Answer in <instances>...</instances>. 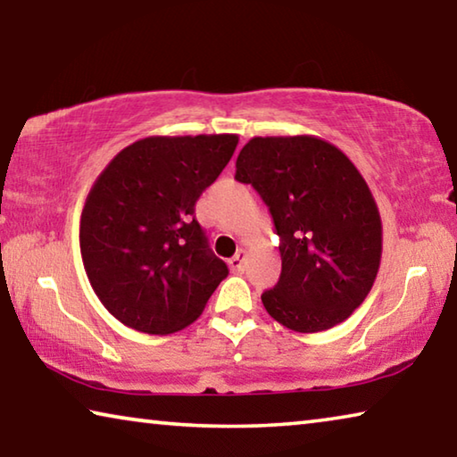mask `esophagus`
<instances>
[{
    "label": "esophagus",
    "instance_id": "esophagus-1",
    "mask_svg": "<svg viewBox=\"0 0 457 457\" xmlns=\"http://www.w3.org/2000/svg\"><path fill=\"white\" fill-rule=\"evenodd\" d=\"M245 258H247L245 250H239V252L236 253V256L228 262L231 272H242V270H244V264H245Z\"/></svg>",
    "mask_w": 457,
    "mask_h": 457
}]
</instances>
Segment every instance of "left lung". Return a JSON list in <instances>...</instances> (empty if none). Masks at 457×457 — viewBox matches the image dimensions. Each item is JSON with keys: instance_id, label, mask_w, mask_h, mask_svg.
<instances>
[{"instance_id": "left-lung-1", "label": "left lung", "mask_w": 457, "mask_h": 457, "mask_svg": "<svg viewBox=\"0 0 457 457\" xmlns=\"http://www.w3.org/2000/svg\"><path fill=\"white\" fill-rule=\"evenodd\" d=\"M236 179L260 193L280 236V280L262 294L268 314L306 335L345 322L373 288L383 252L365 177L338 146L294 135L250 138Z\"/></svg>"}]
</instances>
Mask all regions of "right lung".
Listing matches in <instances>:
<instances>
[{
  "label": "right lung",
  "instance_id": "obj_1",
  "mask_svg": "<svg viewBox=\"0 0 457 457\" xmlns=\"http://www.w3.org/2000/svg\"><path fill=\"white\" fill-rule=\"evenodd\" d=\"M237 135L145 137L96 177L80 218L92 290L114 319L146 335L189 327L228 276L195 220Z\"/></svg>",
  "mask_w": 457,
  "mask_h": 457
}]
</instances>
